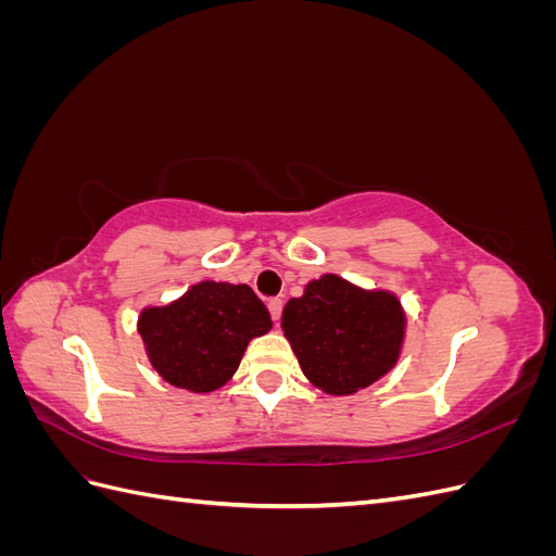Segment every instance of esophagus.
<instances>
[{
	"label": "esophagus",
	"mask_w": 556,
	"mask_h": 556,
	"mask_svg": "<svg viewBox=\"0 0 556 556\" xmlns=\"http://www.w3.org/2000/svg\"><path fill=\"white\" fill-rule=\"evenodd\" d=\"M266 306H268V313H271V317L278 323L280 315H282V301L280 299H268Z\"/></svg>",
	"instance_id": "1"
}]
</instances>
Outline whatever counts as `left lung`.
<instances>
[{
    "mask_svg": "<svg viewBox=\"0 0 556 556\" xmlns=\"http://www.w3.org/2000/svg\"><path fill=\"white\" fill-rule=\"evenodd\" d=\"M399 301L384 292H364L339 276L306 285L290 299L282 329L301 371L329 394H352L394 366L403 341Z\"/></svg>",
    "mask_w": 556,
    "mask_h": 556,
    "instance_id": "8db88e82",
    "label": "left lung"
}]
</instances>
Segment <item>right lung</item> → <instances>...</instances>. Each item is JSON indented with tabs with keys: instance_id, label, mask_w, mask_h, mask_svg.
Here are the masks:
<instances>
[{
	"instance_id": "obj_1",
	"label": "right lung",
	"mask_w": 556,
	"mask_h": 556,
	"mask_svg": "<svg viewBox=\"0 0 556 556\" xmlns=\"http://www.w3.org/2000/svg\"><path fill=\"white\" fill-rule=\"evenodd\" d=\"M271 315L248 285L199 282L164 308L141 313L139 333L157 374L190 392H213L237 371Z\"/></svg>"
}]
</instances>
